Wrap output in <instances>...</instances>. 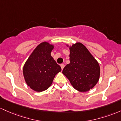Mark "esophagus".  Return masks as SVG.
Masks as SVG:
<instances>
[{"label":"esophagus","instance_id":"esophagus-1","mask_svg":"<svg viewBox=\"0 0 121 121\" xmlns=\"http://www.w3.org/2000/svg\"><path fill=\"white\" fill-rule=\"evenodd\" d=\"M60 67H61V69H62V70H63V68L65 67V65L64 64H61L60 65Z\"/></svg>","mask_w":121,"mask_h":121}]
</instances>
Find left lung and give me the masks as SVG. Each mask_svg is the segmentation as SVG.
I'll return each instance as SVG.
<instances>
[{"instance_id":"left-lung-1","label":"left lung","mask_w":121,"mask_h":121,"mask_svg":"<svg viewBox=\"0 0 121 121\" xmlns=\"http://www.w3.org/2000/svg\"><path fill=\"white\" fill-rule=\"evenodd\" d=\"M70 50V63L65 66L62 73L74 89L81 92L87 91L98 82L99 65L82 43L73 44Z\"/></svg>"}]
</instances>
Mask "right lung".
<instances>
[{"instance_id":"add662e5","label":"right lung","mask_w":121,"mask_h":121,"mask_svg":"<svg viewBox=\"0 0 121 121\" xmlns=\"http://www.w3.org/2000/svg\"><path fill=\"white\" fill-rule=\"evenodd\" d=\"M54 46L41 43L34 50L23 67V75L31 89L38 92L47 90L61 67L51 56Z\"/></svg>"}]
</instances>
